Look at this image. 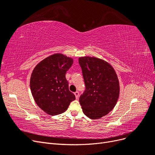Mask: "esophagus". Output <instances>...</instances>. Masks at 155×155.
<instances>
[{
	"label": "esophagus",
	"instance_id": "esophagus-1",
	"mask_svg": "<svg viewBox=\"0 0 155 155\" xmlns=\"http://www.w3.org/2000/svg\"><path fill=\"white\" fill-rule=\"evenodd\" d=\"M74 94H75V96H76V99H78V97H79V92L76 91V92H74Z\"/></svg>",
	"mask_w": 155,
	"mask_h": 155
}]
</instances>
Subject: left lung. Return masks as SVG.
Returning <instances> with one entry per match:
<instances>
[{
  "label": "left lung",
  "instance_id": "left-lung-1",
  "mask_svg": "<svg viewBox=\"0 0 155 155\" xmlns=\"http://www.w3.org/2000/svg\"><path fill=\"white\" fill-rule=\"evenodd\" d=\"M85 90L79 97L83 113L91 119L100 118L114 107L120 94L117 75L110 65L96 58H79Z\"/></svg>",
  "mask_w": 155,
  "mask_h": 155
}]
</instances>
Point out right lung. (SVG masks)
<instances>
[{
	"label": "right lung",
	"instance_id": "1",
	"mask_svg": "<svg viewBox=\"0 0 155 155\" xmlns=\"http://www.w3.org/2000/svg\"><path fill=\"white\" fill-rule=\"evenodd\" d=\"M72 64V59L57 54L42 61L33 70L31 92L37 105L46 113L53 116L62 113L76 100L65 77Z\"/></svg>",
	"mask_w": 155,
	"mask_h": 155
}]
</instances>
